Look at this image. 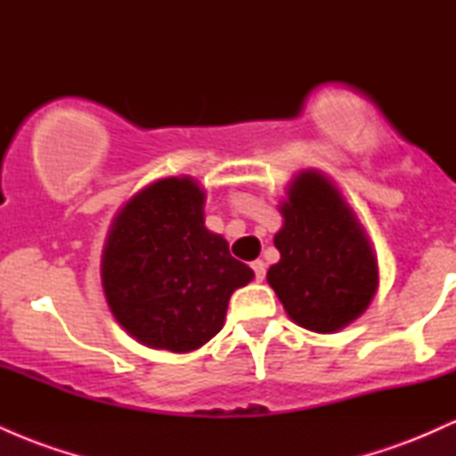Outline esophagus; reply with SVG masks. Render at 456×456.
Masks as SVG:
<instances>
[{
	"instance_id": "esophagus-1",
	"label": "esophagus",
	"mask_w": 456,
	"mask_h": 456,
	"mask_svg": "<svg viewBox=\"0 0 456 456\" xmlns=\"http://www.w3.org/2000/svg\"><path fill=\"white\" fill-rule=\"evenodd\" d=\"M250 268H253V272H255V281H264L265 279V264L261 259H257V261H253V264H250Z\"/></svg>"
}]
</instances>
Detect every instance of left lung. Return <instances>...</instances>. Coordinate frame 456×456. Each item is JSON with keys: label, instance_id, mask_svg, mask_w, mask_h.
Listing matches in <instances>:
<instances>
[{"label": "left lung", "instance_id": "left-lung-1", "mask_svg": "<svg viewBox=\"0 0 456 456\" xmlns=\"http://www.w3.org/2000/svg\"><path fill=\"white\" fill-rule=\"evenodd\" d=\"M274 235L281 261L268 282L297 326L334 332L347 326L373 300L378 259L354 212L317 171H305L281 208Z\"/></svg>", "mask_w": 456, "mask_h": 456}]
</instances>
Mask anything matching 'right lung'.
Segmentation results:
<instances>
[{
  "label": "right lung",
  "mask_w": 456,
  "mask_h": 456,
  "mask_svg": "<svg viewBox=\"0 0 456 456\" xmlns=\"http://www.w3.org/2000/svg\"><path fill=\"white\" fill-rule=\"evenodd\" d=\"M203 191L167 177L141 191L115 218L102 253L111 313L139 343L192 352L221 332L229 297L253 270L203 224Z\"/></svg>",
  "instance_id": "right-lung-1"
}]
</instances>
